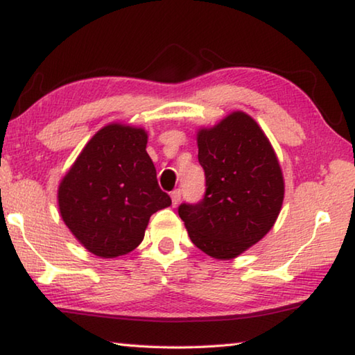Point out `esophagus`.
Returning <instances> with one entry per match:
<instances>
[{
	"mask_svg": "<svg viewBox=\"0 0 355 355\" xmlns=\"http://www.w3.org/2000/svg\"><path fill=\"white\" fill-rule=\"evenodd\" d=\"M171 197H172V205L177 207L180 203V199H182V189H173Z\"/></svg>",
	"mask_w": 355,
	"mask_h": 355,
	"instance_id": "34e87169",
	"label": "esophagus"
}]
</instances>
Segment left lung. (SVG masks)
<instances>
[{"instance_id": "obj_1", "label": "left lung", "mask_w": 355, "mask_h": 355, "mask_svg": "<svg viewBox=\"0 0 355 355\" xmlns=\"http://www.w3.org/2000/svg\"><path fill=\"white\" fill-rule=\"evenodd\" d=\"M197 144L205 194L182 203L178 214L197 248L228 260L271 230L284 202V177L268 137L241 111L200 130Z\"/></svg>"}]
</instances>
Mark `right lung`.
Wrapping results in <instances>:
<instances>
[{"label": "right lung", "mask_w": 355, "mask_h": 355, "mask_svg": "<svg viewBox=\"0 0 355 355\" xmlns=\"http://www.w3.org/2000/svg\"><path fill=\"white\" fill-rule=\"evenodd\" d=\"M142 128L112 123L101 128L59 184L65 225L101 258L136 249L150 216L172 200L161 191Z\"/></svg>", "instance_id": "obj_1"}]
</instances>
